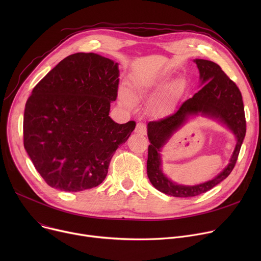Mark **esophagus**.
<instances>
[{"instance_id": "34e87169", "label": "esophagus", "mask_w": 261, "mask_h": 261, "mask_svg": "<svg viewBox=\"0 0 261 261\" xmlns=\"http://www.w3.org/2000/svg\"><path fill=\"white\" fill-rule=\"evenodd\" d=\"M135 133L138 134H141V135H146L147 133V130H146V127L143 122H139L138 125H136L135 127Z\"/></svg>"}]
</instances>
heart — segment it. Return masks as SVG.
Here are the masks:
<instances>
[{
    "label": "heart",
    "mask_w": 261,
    "mask_h": 261,
    "mask_svg": "<svg viewBox=\"0 0 261 261\" xmlns=\"http://www.w3.org/2000/svg\"><path fill=\"white\" fill-rule=\"evenodd\" d=\"M166 80L164 73H139L130 79L129 90L121 88L118 94L119 105L126 109L134 107V100L148 99L163 87ZM180 81H172L164 88L151 102L152 111L158 115H165L171 112L180 93Z\"/></svg>",
    "instance_id": "b5f03b06"
}]
</instances>
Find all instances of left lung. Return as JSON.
Returning a JSON list of instances; mask_svg holds the SVG:
<instances>
[{
	"mask_svg": "<svg viewBox=\"0 0 261 261\" xmlns=\"http://www.w3.org/2000/svg\"><path fill=\"white\" fill-rule=\"evenodd\" d=\"M194 62L199 70L200 86L203 87L193 97L184 101L174 114L159 121H150L147 125L150 142L147 160L149 180L161 193L179 198L199 196L226 179L235 167L246 132L242 96L235 82L213 61L195 59ZM199 115L215 119L225 125L237 140L236 149L226 168L212 180L197 186L177 185L162 172L161 149L189 118Z\"/></svg>",
	"mask_w": 261,
	"mask_h": 261,
	"instance_id": "1",
	"label": "left lung"
}]
</instances>
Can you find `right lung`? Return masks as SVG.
<instances>
[{
    "label": "right lung",
    "mask_w": 261,
    "mask_h": 261,
    "mask_svg": "<svg viewBox=\"0 0 261 261\" xmlns=\"http://www.w3.org/2000/svg\"><path fill=\"white\" fill-rule=\"evenodd\" d=\"M118 63L94 53L70 55L34 88L23 119L24 148L53 188L82 191L106 179L110 161L135 121L109 116Z\"/></svg>",
    "instance_id": "obj_1"
}]
</instances>
